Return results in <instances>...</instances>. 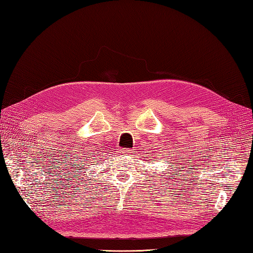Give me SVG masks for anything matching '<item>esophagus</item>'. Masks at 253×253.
Instances as JSON below:
<instances>
[{
	"mask_svg": "<svg viewBox=\"0 0 253 253\" xmlns=\"http://www.w3.org/2000/svg\"><path fill=\"white\" fill-rule=\"evenodd\" d=\"M120 153H122L123 155H126V157H130L131 153H132V150L129 149V148H126V149L122 150V151H121Z\"/></svg>",
	"mask_w": 253,
	"mask_h": 253,
	"instance_id": "obj_1",
	"label": "esophagus"
}]
</instances>
